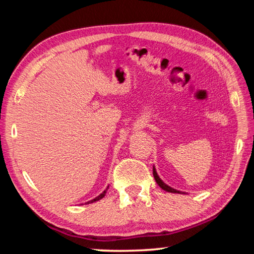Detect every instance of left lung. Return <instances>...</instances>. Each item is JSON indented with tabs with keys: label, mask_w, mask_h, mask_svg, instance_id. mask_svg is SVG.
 <instances>
[{
	"label": "left lung",
	"mask_w": 254,
	"mask_h": 254,
	"mask_svg": "<svg viewBox=\"0 0 254 254\" xmlns=\"http://www.w3.org/2000/svg\"><path fill=\"white\" fill-rule=\"evenodd\" d=\"M153 177H154V179H156L157 184H158L159 186H160V187L163 189V190H166V191H169V192H177V194H183L182 191L177 190V189H174V188H171L170 186H168V185H166L165 183H163L162 180L160 179V177H159V176H158L157 171H156V168H154V166H153Z\"/></svg>",
	"instance_id": "1"
}]
</instances>
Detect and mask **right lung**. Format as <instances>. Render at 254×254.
Masks as SVG:
<instances>
[{"label":"right lung","instance_id":"obj_1","mask_svg":"<svg viewBox=\"0 0 254 254\" xmlns=\"http://www.w3.org/2000/svg\"><path fill=\"white\" fill-rule=\"evenodd\" d=\"M107 189H109V187H107V188L105 189V190H104V191H103V192H102V194H101L100 196H97V197H96V198H94V199H92V200H89V201H87V203H86V204H91V203H94V201H97V200H100V199H102V198H103V197H104V196H105V194H106V190H107Z\"/></svg>","mask_w":254,"mask_h":254}]
</instances>
